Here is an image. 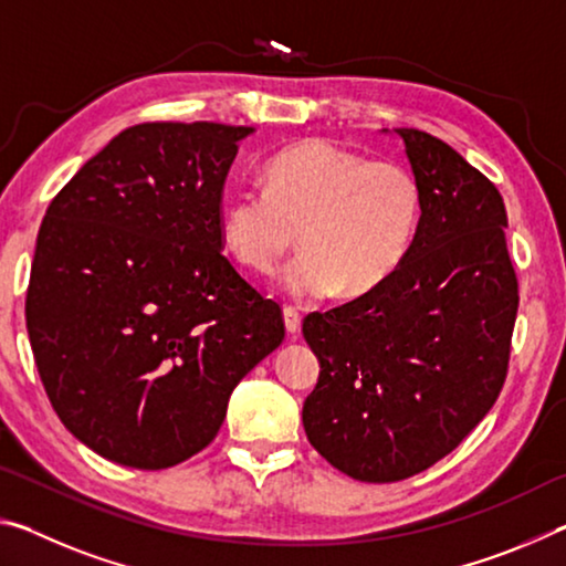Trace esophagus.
Instances as JSON below:
<instances>
[{"instance_id":"obj_1","label":"esophagus","mask_w":566,"mask_h":566,"mask_svg":"<svg viewBox=\"0 0 566 566\" xmlns=\"http://www.w3.org/2000/svg\"><path fill=\"white\" fill-rule=\"evenodd\" d=\"M284 327H286V332L292 334V337H296V334H300V329H302V317H300V312L294 310V306H284Z\"/></svg>"}]
</instances>
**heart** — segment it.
I'll return each instance as SVG.
<instances>
[{"label":"heart","mask_w":566,"mask_h":566,"mask_svg":"<svg viewBox=\"0 0 566 566\" xmlns=\"http://www.w3.org/2000/svg\"><path fill=\"white\" fill-rule=\"evenodd\" d=\"M264 189L239 187L219 207L232 260L272 274L296 244L284 290L300 300H369L409 260L421 222L417 177L397 161H369L329 139H302L266 159Z\"/></svg>","instance_id":"b5f03b06"}]
</instances>
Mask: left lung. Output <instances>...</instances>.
Listing matches in <instances>:
<instances>
[{"label":"left lung","instance_id":"8db88e82","mask_svg":"<svg viewBox=\"0 0 566 566\" xmlns=\"http://www.w3.org/2000/svg\"><path fill=\"white\" fill-rule=\"evenodd\" d=\"M421 189L409 260L369 300L314 312L319 359L302 421L359 482H399L454 452L500 397L520 306L502 195L442 139L395 129Z\"/></svg>","mask_w":566,"mask_h":566}]
</instances>
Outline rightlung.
<instances>
[{"label":"right lung","mask_w":566,"mask_h":566,"mask_svg":"<svg viewBox=\"0 0 566 566\" xmlns=\"http://www.w3.org/2000/svg\"><path fill=\"white\" fill-rule=\"evenodd\" d=\"M252 132L137 124L46 209L27 332L62 424L109 462L167 469L202 452L234 387L284 339L280 304L237 274L217 227Z\"/></svg>","instance_id":"right-lung-1"}]
</instances>
